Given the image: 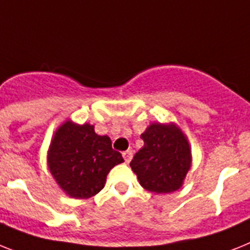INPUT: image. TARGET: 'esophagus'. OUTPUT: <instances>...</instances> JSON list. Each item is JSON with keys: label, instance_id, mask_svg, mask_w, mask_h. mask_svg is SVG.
Masks as SVG:
<instances>
[{"label": "esophagus", "instance_id": "esophagus-1", "mask_svg": "<svg viewBox=\"0 0 250 250\" xmlns=\"http://www.w3.org/2000/svg\"><path fill=\"white\" fill-rule=\"evenodd\" d=\"M123 157L124 160H125V162L129 164L130 161H131V158H133V152H131V150H125L123 153Z\"/></svg>", "mask_w": 250, "mask_h": 250}]
</instances>
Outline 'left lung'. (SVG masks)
Masks as SVG:
<instances>
[{"instance_id": "left-lung-1", "label": "left lung", "mask_w": 250, "mask_h": 250, "mask_svg": "<svg viewBox=\"0 0 250 250\" xmlns=\"http://www.w3.org/2000/svg\"><path fill=\"white\" fill-rule=\"evenodd\" d=\"M142 139L143 148L130 162L140 185L156 194L179 190L191 167V148L187 135L175 123H152Z\"/></svg>"}]
</instances>
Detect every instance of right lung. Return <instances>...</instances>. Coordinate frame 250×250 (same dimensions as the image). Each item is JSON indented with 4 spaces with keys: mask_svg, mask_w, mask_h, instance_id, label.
Wrapping results in <instances>:
<instances>
[{
    "mask_svg": "<svg viewBox=\"0 0 250 250\" xmlns=\"http://www.w3.org/2000/svg\"><path fill=\"white\" fill-rule=\"evenodd\" d=\"M121 162L110 138L96 134L94 125L70 119L56 129L47 152L49 172L61 190L75 199L98 194L111 168Z\"/></svg>",
    "mask_w": 250,
    "mask_h": 250,
    "instance_id": "right-lung-1",
    "label": "right lung"
}]
</instances>
